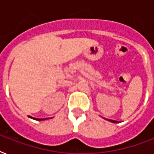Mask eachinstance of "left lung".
<instances>
[{
    "label": "left lung",
    "mask_w": 154,
    "mask_h": 154,
    "mask_svg": "<svg viewBox=\"0 0 154 154\" xmlns=\"http://www.w3.org/2000/svg\"><path fill=\"white\" fill-rule=\"evenodd\" d=\"M109 121L111 122H114V123H117V122H117V121H113V120H109Z\"/></svg>",
    "instance_id": "obj_1"
}]
</instances>
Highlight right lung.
Wrapping results in <instances>:
<instances>
[{
	"label": "right lung",
	"instance_id": "add662e5",
	"mask_svg": "<svg viewBox=\"0 0 154 154\" xmlns=\"http://www.w3.org/2000/svg\"><path fill=\"white\" fill-rule=\"evenodd\" d=\"M29 117L30 118H32V119H34V120H37V121H42V120H45V119H43V118H34V117H30V116H29Z\"/></svg>",
	"mask_w": 154,
	"mask_h": 154
}]
</instances>
